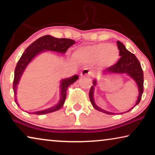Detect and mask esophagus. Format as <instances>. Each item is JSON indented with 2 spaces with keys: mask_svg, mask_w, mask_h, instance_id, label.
<instances>
[{
  "mask_svg": "<svg viewBox=\"0 0 155 155\" xmlns=\"http://www.w3.org/2000/svg\"><path fill=\"white\" fill-rule=\"evenodd\" d=\"M94 75L93 71H91L89 69H84L81 72V76H88V77H93Z\"/></svg>",
  "mask_w": 155,
  "mask_h": 155,
  "instance_id": "obj_1",
  "label": "esophagus"
}]
</instances>
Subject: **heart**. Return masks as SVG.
Wrapping results in <instances>:
<instances>
[{
    "instance_id": "obj_1",
    "label": "heart",
    "mask_w": 155,
    "mask_h": 155,
    "mask_svg": "<svg viewBox=\"0 0 155 155\" xmlns=\"http://www.w3.org/2000/svg\"><path fill=\"white\" fill-rule=\"evenodd\" d=\"M75 57L84 62H98L102 67H110L118 60L119 51L115 45L102 43L80 48Z\"/></svg>"
}]
</instances>
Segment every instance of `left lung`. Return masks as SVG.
<instances>
[{"mask_svg": "<svg viewBox=\"0 0 155 155\" xmlns=\"http://www.w3.org/2000/svg\"><path fill=\"white\" fill-rule=\"evenodd\" d=\"M117 43L119 51V55H120L121 58L116 64H113L110 67H108V68H107V69L104 71V74H126L130 77H131L136 81L138 87L139 95L136 103L135 104V106H136L140 102L143 93L144 80L142 67H141L140 63L138 59H137L136 55L130 53V51H128L126 48L125 45L123 43L119 41H117ZM95 84H96V81L94 80L93 86H91L90 92H89V97H90V100L93 107L95 110L105 113V114H114V113L109 112L107 111H105L100 108L95 103L94 99H93V92H94V86H95ZM133 108L130 109L128 111H126V112H129ZM121 114H123V113H121Z\"/></svg>", "mask_w": 155, "mask_h": 155, "instance_id": "left-lung-1", "label": "left lung"}]
</instances>
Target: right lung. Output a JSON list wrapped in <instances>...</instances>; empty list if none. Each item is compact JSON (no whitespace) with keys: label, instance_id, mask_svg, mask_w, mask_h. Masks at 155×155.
<instances>
[{"label":"right lung","instance_id":"add662e5","mask_svg":"<svg viewBox=\"0 0 155 155\" xmlns=\"http://www.w3.org/2000/svg\"><path fill=\"white\" fill-rule=\"evenodd\" d=\"M74 43L75 41L72 40V39L57 38L53 36H49V35H45V36L41 37V38L37 39L36 41H35L34 42L32 43L25 50L22 55L21 56L20 59L17 62V64L15 69V77L14 81H13V91H14L15 94V101L17 104V102L15 95H16L17 85L19 84V79H20L26 67H27L29 63L33 60L35 57L40 53H42V52H44L45 51H54L56 52V53H65L67 49L74 44ZM78 78V76L74 75L71 78H64V79L62 80L60 85V100L57 105L53 107L47 109V110L38 111V112H29L30 114L41 115L48 114V113H51L60 110L64 103L67 96V91L68 89V87L70 85L74 84ZM17 105L19 106V104H17Z\"/></svg>","mask_w":155,"mask_h":155}]
</instances>
